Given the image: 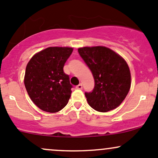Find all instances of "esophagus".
<instances>
[{
  "label": "esophagus",
  "instance_id": "1",
  "mask_svg": "<svg viewBox=\"0 0 158 158\" xmlns=\"http://www.w3.org/2000/svg\"><path fill=\"white\" fill-rule=\"evenodd\" d=\"M76 88H77V89H82V84H79L77 86H76Z\"/></svg>",
  "mask_w": 158,
  "mask_h": 158
}]
</instances>
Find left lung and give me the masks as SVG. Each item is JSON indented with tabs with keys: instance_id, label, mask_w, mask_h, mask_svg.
Listing matches in <instances>:
<instances>
[{
	"instance_id": "left-lung-1",
	"label": "left lung",
	"mask_w": 158,
	"mask_h": 158,
	"mask_svg": "<svg viewBox=\"0 0 158 158\" xmlns=\"http://www.w3.org/2000/svg\"><path fill=\"white\" fill-rule=\"evenodd\" d=\"M78 52L94 79L92 91L85 93L88 104L101 112L117 108L131 88V72L127 62L105 46L79 48Z\"/></svg>"
}]
</instances>
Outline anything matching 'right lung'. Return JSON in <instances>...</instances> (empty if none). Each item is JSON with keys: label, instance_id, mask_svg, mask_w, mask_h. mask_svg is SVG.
Segmentation results:
<instances>
[{"label": "right lung", "instance_id": "1", "mask_svg": "<svg viewBox=\"0 0 158 158\" xmlns=\"http://www.w3.org/2000/svg\"><path fill=\"white\" fill-rule=\"evenodd\" d=\"M73 48L48 47L34 55L25 70V88L34 103L40 110L57 112L67 104L73 85L64 72L65 62Z\"/></svg>", "mask_w": 158, "mask_h": 158}]
</instances>
